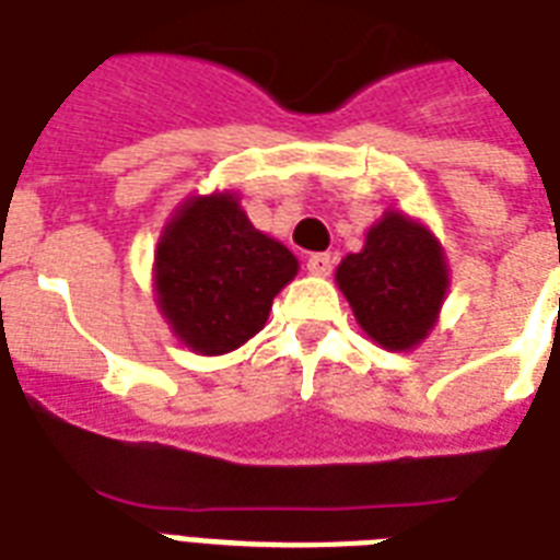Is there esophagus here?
Listing matches in <instances>:
<instances>
[{
    "instance_id": "34e87169",
    "label": "esophagus",
    "mask_w": 560,
    "mask_h": 560,
    "mask_svg": "<svg viewBox=\"0 0 560 560\" xmlns=\"http://www.w3.org/2000/svg\"><path fill=\"white\" fill-rule=\"evenodd\" d=\"M331 270H334V258L328 253H316L307 258V272H311V276L325 279V276H331Z\"/></svg>"
}]
</instances>
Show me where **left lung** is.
I'll use <instances>...</instances> for the list:
<instances>
[{
    "label": "left lung",
    "instance_id": "8db88e82",
    "mask_svg": "<svg viewBox=\"0 0 560 560\" xmlns=\"http://www.w3.org/2000/svg\"><path fill=\"white\" fill-rule=\"evenodd\" d=\"M337 288L369 340L386 351H409L439 323L451 288L447 255L430 226L389 209L366 232L363 249L342 258Z\"/></svg>",
    "mask_w": 560,
    "mask_h": 560
}]
</instances>
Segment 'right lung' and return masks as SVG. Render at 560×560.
Listing matches in <instances>:
<instances>
[{"instance_id":"1","label":"right lung","mask_w":560,"mask_h":560,"mask_svg":"<svg viewBox=\"0 0 560 560\" xmlns=\"http://www.w3.org/2000/svg\"><path fill=\"white\" fill-rule=\"evenodd\" d=\"M296 272V255L249 223L235 191L197 194L162 226L153 296L186 349L218 358L261 331Z\"/></svg>"}]
</instances>
